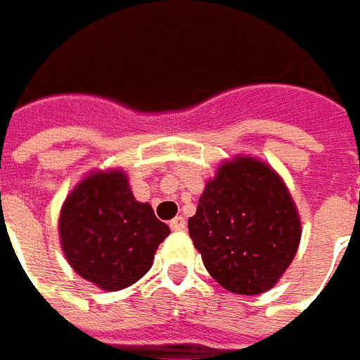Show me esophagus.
<instances>
[{
  "label": "esophagus",
  "mask_w": 360,
  "mask_h": 360,
  "mask_svg": "<svg viewBox=\"0 0 360 360\" xmlns=\"http://www.w3.org/2000/svg\"><path fill=\"white\" fill-rule=\"evenodd\" d=\"M170 229H172V230H186V218H182V216H176L172 222H170Z\"/></svg>",
  "instance_id": "1"
}]
</instances>
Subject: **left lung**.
Listing matches in <instances>:
<instances>
[{"label":"left lung","instance_id":"obj_1","mask_svg":"<svg viewBox=\"0 0 360 360\" xmlns=\"http://www.w3.org/2000/svg\"><path fill=\"white\" fill-rule=\"evenodd\" d=\"M188 230L210 276L236 295L270 290L290 266L302 234L283 178L250 156L218 168Z\"/></svg>","mask_w":360,"mask_h":360}]
</instances>
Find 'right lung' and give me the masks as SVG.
<instances>
[{"label": "right lung", "mask_w": 360, "mask_h": 360, "mask_svg": "<svg viewBox=\"0 0 360 360\" xmlns=\"http://www.w3.org/2000/svg\"><path fill=\"white\" fill-rule=\"evenodd\" d=\"M170 229L152 206L138 202L122 170L88 174L65 198L60 242L72 269L114 292L140 281Z\"/></svg>", "instance_id": "right-lung-1"}]
</instances>
